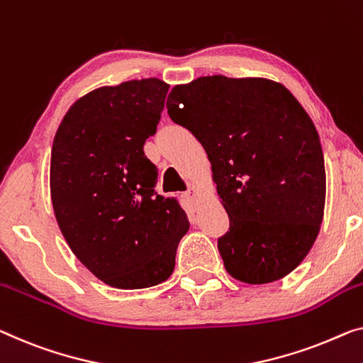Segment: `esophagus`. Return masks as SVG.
Listing matches in <instances>:
<instances>
[{
    "mask_svg": "<svg viewBox=\"0 0 363 363\" xmlns=\"http://www.w3.org/2000/svg\"><path fill=\"white\" fill-rule=\"evenodd\" d=\"M189 200H196L197 199V192H196V187L194 186H189V189L186 191V194H184Z\"/></svg>",
    "mask_w": 363,
    "mask_h": 363,
    "instance_id": "obj_1",
    "label": "esophagus"
}]
</instances>
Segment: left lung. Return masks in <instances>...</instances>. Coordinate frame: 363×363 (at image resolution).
<instances>
[{
    "mask_svg": "<svg viewBox=\"0 0 363 363\" xmlns=\"http://www.w3.org/2000/svg\"><path fill=\"white\" fill-rule=\"evenodd\" d=\"M172 122L207 151L230 218L218 251L231 277L269 284L310 252L324 213L316 127L295 96L266 78L202 77L167 96Z\"/></svg>",
    "mask_w": 363,
    "mask_h": 363,
    "instance_id": "1",
    "label": "left lung"
}]
</instances>
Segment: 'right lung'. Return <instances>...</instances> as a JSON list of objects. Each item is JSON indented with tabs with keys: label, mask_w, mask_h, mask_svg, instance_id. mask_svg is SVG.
Returning <instances> with one entry per match:
<instances>
[{
	"label": "right lung",
	"mask_w": 363,
	"mask_h": 363,
	"mask_svg": "<svg viewBox=\"0 0 363 363\" xmlns=\"http://www.w3.org/2000/svg\"><path fill=\"white\" fill-rule=\"evenodd\" d=\"M169 84L158 78L91 91L69 107L52 147L50 194L69 250L102 282L148 289L169 279L189 220L156 192L143 145Z\"/></svg>",
	"instance_id": "1"
}]
</instances>
